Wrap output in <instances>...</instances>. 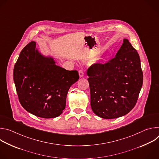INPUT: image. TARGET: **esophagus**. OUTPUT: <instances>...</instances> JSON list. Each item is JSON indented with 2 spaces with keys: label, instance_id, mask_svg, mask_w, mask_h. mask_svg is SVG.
Returning <instances> with one entry per match:
<instances>
[{
  "label": "esophagus",
  "instance_id": "obj_1",
  "mask_svg": "<svg viewBox=\"0 0 159 159\" xmlns=\"http://www.w3.org/2000/svg\"><path fill=\"white\" fill-rule=\"evenodd\" d=\"M79 75L80 77H83L84 75V72L82 70H80L79 72Z\"/></svg>",
  "mask_w": 159,
  "mask_h": 159
}]
</instances>
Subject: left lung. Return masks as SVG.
Wrapping results in <instances>:
<instances>
[{"instance_id": "left-lung-1", "label": "left lung", "mask_w": 159, "mask_h": 159, "mask_svg": "<svg viewBox=\"0 0 159 159\" xmlns=\"http://www.w3.org/2000/svg\"><path fill=\"white\" fill-rule=\"evenodd\" d=\"M87 75L90 106L97 116L117 118L134 107L143 84V72L139 55L128 39H123L115 58L104 65H93Z\"/></svg>"}]
</instances>
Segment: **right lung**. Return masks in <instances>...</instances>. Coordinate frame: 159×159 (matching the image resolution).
<instances>
[{"instance_id":"right-lung-1","label":"right lung","mask_w":159,"mask_h":159,"mask_svg":"<svg viewBox=\"0 0 159 159\" xmlns=\"http://www.w3.org/2000/svg\"><path fill=\"white\" fill-rule=\"evenodd\" d=\"M31 41L22 49L14 65L13 78L19 102L38 117L60 116L68 91L79 79L77 70H66L55 58L43 55Z\"/></svg>"}]
</instances>
